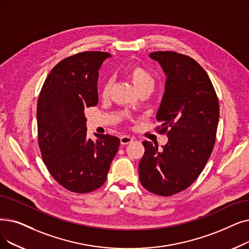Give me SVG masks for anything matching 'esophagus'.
<instances>
[{
    "instance_id": "34e87169",
    "label": "esophagus",
    "mask_w": 249,
    "mask_h": 249,
    "mask_svg": "<svg viewBox=\"0 0 249 249\" xmlns=\"http://www.w3.org/2000/svg\"><path fill=\"white\" fill-rule=\"evenodd\" d=\"M120 140H121V143H122L123 145H126V144H128V143L132 142L133 140H134V138H133L132 136H130V135H123V136L120 137Z\"/></svg>"
}]
</instances>
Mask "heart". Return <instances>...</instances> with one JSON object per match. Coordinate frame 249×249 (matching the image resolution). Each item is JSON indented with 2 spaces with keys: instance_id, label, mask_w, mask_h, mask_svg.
<instances>
[{
  "instance_id": "1",
  "label": "heart",
  "mask_w": 249,
  "mask_h": 249,
  "mask_svg": "<svg viewBox=\"0 0 249 249\" xmlns=\"http://www.w3.org/2000/svg\"><path fill=\"white\" fill-rule=\"evenodd\" d=\"M126 75L127 77L131 80L138 92H150L153 90L156 82L154 75L145 67L142 66V65H132V66H130L126 70ZM111 88L112 81L110 79H107L104 82L102 89L103 96H107L110 94Z\"/></svg>"
}]
</instances>
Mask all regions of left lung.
<instances>
[{
    "label": "left lung",
    "mask_w": 249,
    "mask_h": 249,
    "mask_svg": "<svg viewBox=\"0 0 249 249\" xmlns=\"http://www.w3.org/2000/svg\"><path fill=\"white\" fill-rule=\"evenodd\" d=\"M167 80L156 129L167 134L163 149L143 142L139 180L148 191L171 196L189 187L207 165L215 142L220 106L208 73L189 56L160 51L149 53Z\"/></svg>",
    "instance_id": "8db88e82"
}]
</instances>
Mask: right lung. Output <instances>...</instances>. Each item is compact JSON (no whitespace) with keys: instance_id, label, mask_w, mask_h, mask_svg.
<instances>
[{"instance_id":"1","label":"right lung","mask_w":249,"mask_h":249,"mask_svg":"<svg viewBox=\"0 0 249 249\" xmlns=\"http://www.w3.org/2000/svg\"><path fill=\"white\" fill-rule=\"evenodd\" d=\"M111 55L82 52L60 61L42 85L37 100V139L42 160L60 185L89 193L107 180L120 139L86 136L84 109L99 102V70Z\"/></svg>"}]
</instances>
